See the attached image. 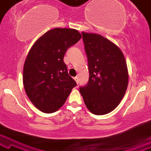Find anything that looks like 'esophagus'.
Masks as SVG:
<instances>
[{"label":"esophagus","mask_w":151,"mask_h":151,"mask_svg":"<svg viewBox=\"0 0 151 151\" xmlns=\"http://www.w3.org/2000/svg\"><path fill=\"white\" fill-rule=\"evenodd\" d=\"M74 80H75V81L76 82V83H78V77H77V76H76V77H75L74 78Z\"/></svg>","instance_id":"obj_1"}]
</instances>
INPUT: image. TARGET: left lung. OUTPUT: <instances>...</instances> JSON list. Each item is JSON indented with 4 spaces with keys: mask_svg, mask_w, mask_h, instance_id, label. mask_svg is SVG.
Segmentation results:
<instances>
[{
    "mask_svg": "<svg viewBox=\"0 0 151 151\" xmlns=\"http://www.w3.org/2000/svg\"><path fill=\"white\" fill-rule=\"evenodd\" d=\"M82 34L90 77L80 92L91 113L107 114L118 106L127 90V63L120 48L109 39L96 33Z\"/></svg>",
    "mask_w": 151,
    "mask_h": 151,
    "instance_id": "left-lung-1",
    "label": "left lung"
}]
</instances>
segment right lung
I'll return each mask as SVG.
<instances>
[{"instance_id": "right-lung-1", "label": "right lung", "mask_w": 151, "mask_h": 151, "mask_svg": "<svg viewBox=\"0 0 151 151\" xmlns=\"http://www.w3.org/2000/svg\"><path fill=\"white\" fill-rule=\"evenodd\" d=\"M81 38L76 29L55 28L40 37L29 52L23 69L24 90L42 112L60 109L77 85L68 75L64 57Z\"/></svg>"}]
</instances>
